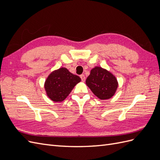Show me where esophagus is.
Listing matches in <instances>:
<instances>
[{
    "instance_id": "1",
    "label": "esophagus",
    "mask_w": 160,
    "mask_h": 160,
    "mask_svg": "<svg viewBox=\"0 0 160 160\" xmlns=\"http://www.w3.org/2000/svg\"><path fill=\"white\" fill-rule=\"evenodd\" d=\"M80 77H81V81H83V82H84L85 80V75H80Z\"/></svg>"
}]
</instances>
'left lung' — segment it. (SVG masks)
Returning <instances> with one entry per match:
<instances>
[{"label":"left lung","instance_id":"obj_1","mask_svg":"<svg viewBox=\"0 0 160 160\" xmlns=\"http://www.w3.org/2000/svg\"><path fill=\"white\" fill-rule=\"evenodd\" d=\"M85 82L93 94L102 100L111 98L118 86L115 76L99 67L91 69Z\"/></svg>","mask_w":160,"mask_h":160}]
</instances>
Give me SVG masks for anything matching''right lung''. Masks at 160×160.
<instances>
[{
	"instance_id": "right-lung-1",
	"label": "right lung",
	"mask_w": 160,
	"mask_h": 160,
	"mask_svg": "<svg viewBox=\"0 0 160 160\" xmlns=\"http://www.w3.org/2000/svg\"><path fill=\"white\" fill-rule=\"evenodd\" d=\"M81 81V78L70 72L66 68H60L52 72L45 83L48 97L53 101H63L74 87Z\"/></svg>"
}]
</instances>
